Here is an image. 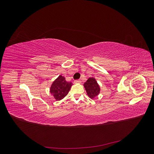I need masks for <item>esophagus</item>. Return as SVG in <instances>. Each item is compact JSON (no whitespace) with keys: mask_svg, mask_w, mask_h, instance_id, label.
Returning <instances> with one entry per match:
<instances>
[{"mask_svg":"<svg viewBox=\"0 0 154 154\" xmlns=\"http://www.w3.org/2000/svg\"><path fill=\"white\" fill-rule=\"evenodd\" d=\"M74 83H81V81H80V80H76L74 81Z\"/></svg>","mask_w":154,"mask_h":154,"instance_id":"34e87169","label":"esophagus"}]
</instances>
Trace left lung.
<instances>
[{
	"label": "left lung",
	"mask_w": 154,
	"mask_h": 154,
	"mask_svg": "<svg viewBox=\"0 0 154 154\" xmlns=\"http://www.w3.org/2000/svg\"><path fill=\"white\" fill-rule=\"evenodd\" d=\"M84 87L85 88L87 95L91 98H93L99 94L100 88L94 78H88L87 81L84 83Z\"/></svg>",
	"instance_id": "left-lung-1"
}]
</instances>
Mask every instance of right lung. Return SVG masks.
<instances>
[{"mask_svg":"<svg viewBox=\"0 0 154 154\" xmlns=\"http://www.w3.org/2000/svg\"><path fill=\"white\" fill-rule=\"evenodd\" d=\"M72 85L71 82H67L66 78L60 76L55 80L51 87L50 92L57 100H61L68 94Z\"/></svg>","mask_w":154,"mask_h":154,"instance_id":"obj_1","label":"right lung"}]
</instances>
